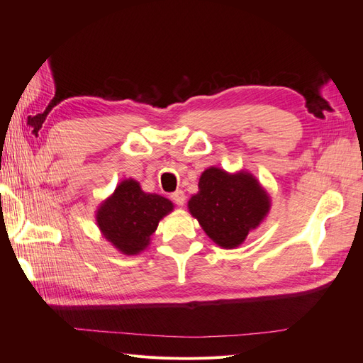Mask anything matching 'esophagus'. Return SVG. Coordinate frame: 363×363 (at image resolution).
Here are the masks:
<instances>
[{
    "label": "esophagus",
    "instance_id": "obj_1",
    "mask_svg": "<svg viewBox=\"0 0 363 363\" xmlns=\"http://www.w3.org/2000/svg\"><path fill=\"white\" fill-rule=\"evenodd\" d=\"M171 199L174 200L175 204L183 206V204H184V200H186V195H184V192H183L182 189H179V191H175V192L171 195Z\"/></svg>",
    "mask_w": 363,
    "mask_h": 363
}]
</instances>
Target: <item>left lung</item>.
Wrapping results in <instances>:
<instances>
[{"label":"left lung","mask_w":363,"mask_h":363,"mask_svg":"<svg viewBox=\"0 0 363 363\" xmlns=\"http://www.w3.org/2000/svg\"><path fill=\"white\" fill-rule=\"evenodd\" d=\"M189 212L215 244L236 248L269 212V195L255 175L240 171L228 174L221 168L206 169L199 192L191 196Z\"/></svg>","instance_id":"left-lung-1"}]
</instances>
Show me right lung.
<instances>
[{"mask_svg":"<svg viewBox=\"0 0 363 363\" xmlns=\"http://www.w3.org/2000/svg\"><path fill=\"white\" fill-rule=\"evenodd\" d=\"M172 208L168 199L144 192L136 180L127 179L100 204L95 218L108 242L123 255L135 256L150 245L159 221Z\"/></svg>","mask_w":363,"mask_h":363,"instance_id":"obj_1","label":"right lung"}]
</instances>
